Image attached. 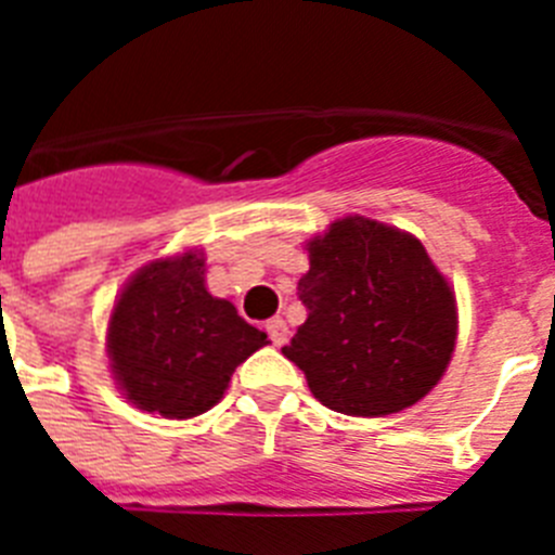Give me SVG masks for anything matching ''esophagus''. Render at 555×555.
Here are the masks:
<instances>
[{"instance_id": "34e87169", "label": "esophagus", "mask_w": 555, "mask_h": 555, "mask_svg": "<svg viewBox=\"0 0 555 555\" xmlns=\"http://www.w3.org/2000/svg\"><path fill=\"white\" fill-rule=\"evenodd\" d=\"M267 333H269V338H272V345H274V347L286 345L288 327H286V322L281 320V317H272V320L267 322Z\"/></svg>"}]
</instances>
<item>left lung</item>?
<instances>
[{
	"instance_id": "8db88e82",
	"label": "left lung",
	"mask_w": 555,
	"mask_h": 555,
	"mask_svg": "<svg viewBox=\"0 0 555 555\" xmlns=\"http://www.w3.org/2000/svg\"><path fill=\"white\" fill-rule=\"evenodd\" d=\"M308 320L283 347L327 409L386 416L423 400L455 350V297L420 238L364 217L308 242Z\"/></svg>"
}]
</instances>
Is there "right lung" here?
Returning a JSON list of instances; mask_svg holds the SVG:
<instances>
[{"label":"right lung","mask_w":555,"mask_h":555,"mask_svg":"<svg viewBox=\"0 0 555 555\" xmlns=\"http://www.w3.org/2000/svg\"><path fill=\"white\" fill-rule=\"evenodd\" d=\"M267 333L210 297L197 249L158 258L132 274L107 322V356L135 409L169 420L205 414L222 400L235 366L261 350Z\"/></svg>","instance_id":"add662e5"}]
</instances>
